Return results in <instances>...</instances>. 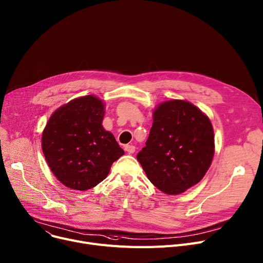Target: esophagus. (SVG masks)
<instances>
[{
  "label": "esophagus",
  "mask_w": 263,
  "mask_h": 263,
  "mask_svg": "<svg viewBox=\"0 0 263 263\" xmlns=\"http://www.w3.org/2000/svg\"><path fill=\"white\" fill-rule=\"evenodd\" d=\"M125 150L128 153H134L135 152V147L133 145H127V146H125Z\"/></svg>",
  "instance_id": "esophagus-1"
}]
</instances>
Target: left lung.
<instances>
[{"label":"left lung","mask_w":263,"mask_h":263,"mask_svg":"<svg viewBox=\"0 0 263 263\" xmlns=\"http://www.w3.org/2000/svg\"><path fill=\"white\" fill-rule=\"evenodd\" d=\"M214 154L211 120L192 103L176 99L157 106L146 146L136 157L156 188L180 195L203 179Z\"/></svg>","instance_id":"obj_1"}]
</instances>
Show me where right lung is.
<instances>
[{
	"label": "right lung",
	"mask_w": 263,
	"mask_h": 263,
	"mask_svg": "<svg viewBox=\"0 0 263 263\" xmlns=\"http://www.w3.org/2000/svg\"><path fill=\"white\" fill-rule=\"evenodd\" d=\"M104 103L87 95L56 110L42 133V150L54 176L66 187L87 190L102 182L125 152L104 130Z\"/></svg>",
	"instance_id": "1"
}]
</instances>
